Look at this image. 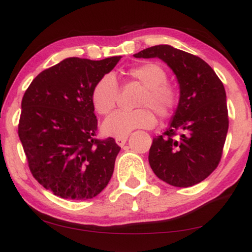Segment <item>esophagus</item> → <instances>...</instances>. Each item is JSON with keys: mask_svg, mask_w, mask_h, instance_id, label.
<instances>
[{"mask_svg": "<svg viewBox=\"0 0 252 252\" xmlns=\"http://www.w3.org/2000/svg\"><path fill=\"white\" fill-rule=\"evenodd\" d=\"M126 139H128V136H126V137H120V138H116V143L120 146H123L126 143Z\"/></svg>", "mask_w": 252, "mask_h": 252, "instance_id": "obj_1", "label": "esophagus"}]
</instances>
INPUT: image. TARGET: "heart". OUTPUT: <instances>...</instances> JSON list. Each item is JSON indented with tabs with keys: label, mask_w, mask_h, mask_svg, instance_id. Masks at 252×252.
<instances>
[{
	"label": "heart",
	"mask_w": 252,
	"mask_h": 252,
	"mask_svg": "<svg viewBox=\"0 0 252 252\" xmlns=\"http://www.w3.org/2000/svg\"><path fill=\"white\" fill-rule=\"evenodd\" d=\"M128 74L145 87L138 106L139 109L117 110L102 123L104 135L110 137H126L135 129H150L156 124V116L151 107L160 117H168L176 109L179 94L177 88L167 81V72L160 63H143L130 68ZM119 85L111 74H106L95 84L92 91V102L95 110L107 115L116 104Z\"/></svg>",
	"instance_id": "b5f03b06"
}]
</instances>
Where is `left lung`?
I'll return each mask as SVG.
<instances>
[{
	"mask_svg": "<svg viewBox=\"0 0 252 252\" xmlns=\"http://www.w3.org/2000/svg\"><path fill=\"white\" fill-rule=\"evenodd\" d=\"M133 57L163 60L176 74L180 88L170 126L152 141L150 166L172 186L201 183L218 167L227 137L223 84L205 60L170 45L148 47Z\"/></svg>",
	"mask_w": 252,
	"mask_h": 252,
	"instance_id": "obj_1",
	"label": "left lung"
}]
</instances>
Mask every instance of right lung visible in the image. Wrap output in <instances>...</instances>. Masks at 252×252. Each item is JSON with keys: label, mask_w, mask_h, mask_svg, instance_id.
Wrapping results in <instances>:
<instances>
[{"label": "right lung", "mask_w": 252, "mask_h": 252, "mask_svg": "<svg viewBox=\"0 0 252 252\" xmlns=\"http://www.w3.org/2000/svg\"><path fill=\"white\" fill-rule=\"evenodd\" d=\"M121 58L63 59L25 91L18 136L33 178L57 196L93 199L113 176L121 148L96 138L92 91Z\"/></svg>", "instance_id": "right-lung-1"}]
</instances>
